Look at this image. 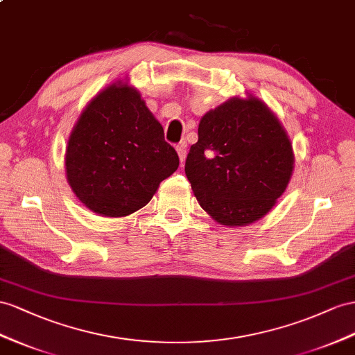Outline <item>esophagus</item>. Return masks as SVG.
I'll return each instance as SVG.
<instances>
[{"label":"esophagus","instance_id":"esophagus-1","mask_svg":"<svg viewBox=\"0 0 355 355\" xmlns=\"http://www.w3.org/2000/svg\"><path fill=\"white\" fill-rule=\"evenodd\" d=\"M177 153H178V157H180V162L183 163L184 162V159H186V154H187V145L183 142V144H180V145H177Z\"/></svg>","mask_w":355,"mask_h":355}]
</instances>
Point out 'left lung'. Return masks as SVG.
Wrapping results in <instances>:
<instances>
[{"instance_id": "left-lung-1", "label": "left lung", "mask_w": 355, "mask_h": 355, "mask_svg": "<svg viewBox=\"0 0 355 355\" xmlns=\"http://www.w3.org/2000/svg\"><path fill=\"white\" fill-rule=\"evenodd\" d=\"M294 169L293 145L262 100L232 97L199 121L186 175L216 222L244 226L264 217Z\"/></svg>"}]
</instances>
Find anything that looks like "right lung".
Segmentation results:
<instances>
[{
	"label": "right lung",
	"instance_id": "add662e5",
	"mask_svg": "<svg viewBox=\"0 0 355 355\" xmlns=\"http://www.w3.org/2000/svg\"><path fill=\"white\" fill-rule=\"evenodd\" d=\"M178 154L133 87L116 83L91 100L67 142L66 175L91 211L124 217L145 207L178 168Z\"/></svg>",
	"mask_w": 355,
	"mask_h": 355
}]
</instances>
